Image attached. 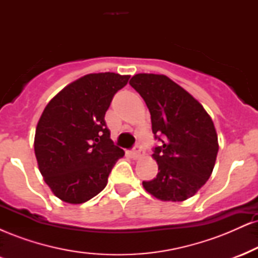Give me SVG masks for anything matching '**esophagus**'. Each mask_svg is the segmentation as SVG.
Segmentation results:
<instances>
[{
	"label": "esophagus",
	"instance_id": "obj_1",
	"mask_svg": "<svg viewBox=\"0 0 258 258\" xmlns=\"http://www.w3.org/2000/svg\"><path fill=\"white\" fill-rule=\"evenodd\" d=\"M132 155H133V158H135V159H139L142 155H143V152H142V147L139 146V144H137V146L135 147V149H133V152H132Z\"/></svg>",
	"mask_w": 258,
	"mask_h": 258
}]
</instances>
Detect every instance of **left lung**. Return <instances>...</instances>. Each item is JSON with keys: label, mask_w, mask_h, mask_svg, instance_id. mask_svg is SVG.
Masks as SVG:
<instances>
[{"label": "left lung", "mask_w": 258, "mask_h": 258, "mask_svg": "<svg viewBox=\"0 0 258 258\" xmlns=\"http://www.w3.org/2000/svg\"><path fill=\"white\" fill-rule=\"evenodd\" d=\"M130 85L146 102L153 133L162 142L153 154L159 172L143 182L144 189L162 201L189 199L215 167L218 139L214 121L189 92L166 75L137 74Z\"/></svg>", "instance_id": "left-lung-1"}]
</instances>
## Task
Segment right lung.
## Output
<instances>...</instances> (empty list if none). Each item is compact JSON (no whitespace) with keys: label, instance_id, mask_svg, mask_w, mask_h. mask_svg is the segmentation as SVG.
Segmentation results:
<instances>
[{"label":"right lung","instance_id":"obj_1","mask_svg":"<svg viewBox=\"0 0 258 258\" xmlns=\"http://www.w3.org/2000/svg\"><path fill=\"white\" fill-rule=\"evenodd\" d=\"M130 75L88 74L69 84L46 105L35 133L38 170L53 194L82 204L108 183L125 152L114 146L104 116L112 97Z\"/></svg>","mask_w":258,"mask_h":258}]
</instances>
